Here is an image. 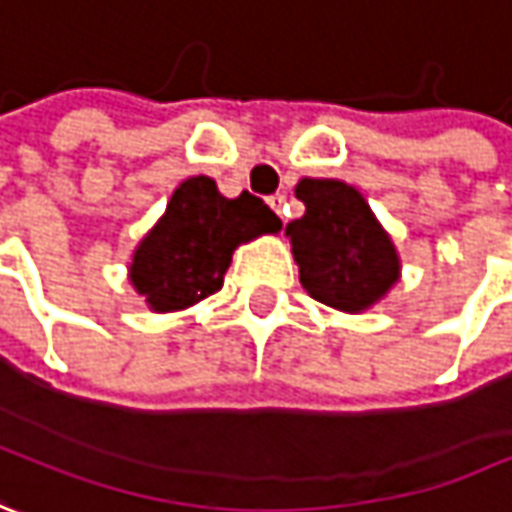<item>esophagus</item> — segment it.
<instances>
[{"mask_svg":"<svg viewBox=\"0 0 512 512\" xmlns=\"http://www.w3.org/2000/svg\"><path fill=\"white\" fill-rule=\"evenodd\" d=\"M269 206L283 218V212H286V195H272V198H269Z\"/></svg>","mask_w":512,"mask_h":512,"instance_id":"34e87169","label":"esophagus"}]
</instances>
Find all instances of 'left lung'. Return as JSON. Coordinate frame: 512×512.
Listing matches in <instances>:
<instances>
[{"label":"left lung","mask_w":512,"mask_h":512,"mask_svg":"<svg viewBox=\"0 0 512 512\" xmlns=\"http://www.w3.org/2000/svg\"><path fill=\"white\" fill-rule=\"evenodd\" d=\"M297 198L306 215L286 226L300 283L314 300L340 311L374 306L397 283L399 260L371 206L343 181L303 178Z\"/></svg>","instance_id":"left-lung-1"}]
</instances>
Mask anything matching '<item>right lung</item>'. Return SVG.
<instances>
[{
    "instance_id": "obj_1",
    "label": "right lung",
    "mask_w": 512,
    "mask_h": 512,
    "mask_svg": "<svg viewBox=\"0 0 512 512\" xmlns=\"http://www.w3.org/2000/svg\"><path fill=\"white\" fill-rule=\"evenodd\" d=\"M277 229L280 218L260 198L240 192L229 201L212 178L195 175L175 189L167 215L141 240L130 280L155 311L195 306L221 291L235 246Z\"/></svg>"
}]
</instances>
